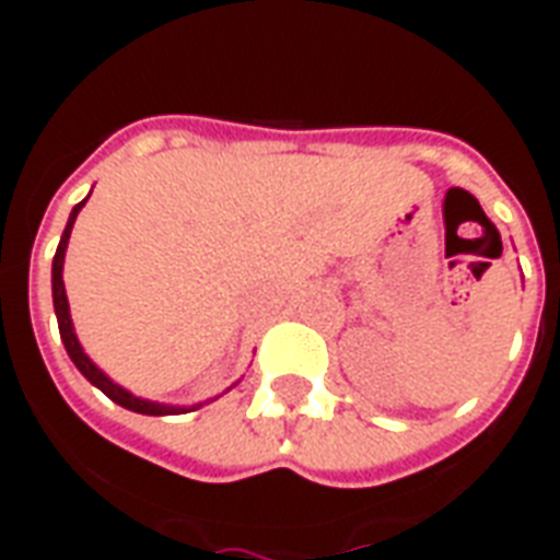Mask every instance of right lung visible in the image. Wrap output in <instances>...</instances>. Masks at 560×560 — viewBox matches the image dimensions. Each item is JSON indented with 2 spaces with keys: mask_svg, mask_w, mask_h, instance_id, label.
Masks as SVG:
<instances>
[{
  "mask_svg": "<svg viewBox=\"0 0 560 560\" xmlns=\"http://www.w3.org/2000/svg\"><path fill=\"white\" fill-rule=\"evenodd\" d=\"M86 202V200H83ZM83 202H78L72 209V218L66 223L63 229V237H60V244H57V253H55V261H51V293H55V314H57V325H60V340H63L66 351H69V358L86 381L92 386H98L109 400H116L118 407L125 409H133V412H142V416H183V412H191L186 407H165V404H153V400H142L130 395L127 389H121L118 383H113L107 374L101 372L95 363H92L86 354H83L81 342L74 337V328H72V316H69V302H66V288H63V255H66V244H69V235H72V226H74V218H78V211H81ZM197 409V407H194Z\"/></svg>",
  "mask_w": 560,
  "mask_h": 560,
  "instance_id": "right-lung-1",
  "label": "right lung"
}]
</instances>
